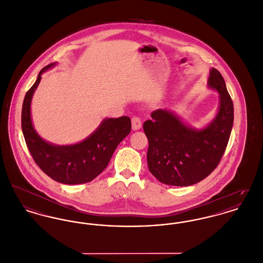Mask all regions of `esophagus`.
<instances>
[{
	"label": "esophagus",
	"instance_id": "esophagus-1",
	"mask_svg": "<svg viewBox=\"0 0 263 263\" xmlns=\"http://www.w3.org/2000/svg\"><path fill=\"white\" fill-rule=\"evenodd\" d=\"M132 126L134 130H138L142 127V120L138 117H135L132 119Z\"/></svg>",
	"mask_w": 263,
	"mask_h": 263
}]
</instances>
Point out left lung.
Listing matches in <instances>:
<instances>
[{"mask_svg":"<svg viewBox=\"0 0 263 263\" xmlns=\"http://www.w3.org/2000/svg\"><path fill=\"white\" fill-rule=\"evenodd\" d=\"M208 87L218 91L220 102L214 120L205 127H191L168 109L153 111L152 120L143 123L148 170L163 184L185 187L199 183L215 170L226 149L234 108L224 78L215 68L210 70Z\"/></svg>","mask_w":263,"mask_h":263,"instance_id":"left-lung-1","label":"left lung"}]
</instances>
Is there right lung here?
Listing matches in <instances>:
<instances>
[{
  "label": "right lung",
  "mask_w": 263,
  "mask_h": 263,
  "mask_svg": "<svg viewBox=\"0 0 263 263\" xmlns=\"http://www.w3.org/2000/svg\"><path fill=\"white\" fill-rule=\"evenodd\" d=\"M56 63L39 72L37 80L25 96L22 130L27 146L39 167L56 182L76 185L92 181L108 165L117 146L130 133L128 117L104 119L96 130L80 143L58 145L44 141L35 130L31 119V101L41 75Z\"/></svg>",
  "instance_id": "right-lung-1"
}]
</instances>
